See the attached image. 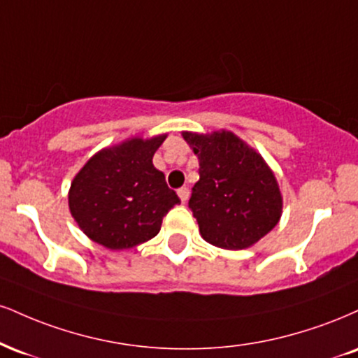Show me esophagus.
<instances>
[{"label": "esophagus", "mask_w": 358, "mask_h": 358, "mask_svg": "<svg viewBox=\"0 0 358 358\" xmlns=\"http://www.w3.org/2000/svg\"><path fill=\"white\" fill-rule=\"evenodd\" d=\"M178 196H180V200H182L183 203H185V201L188 200V196H190V190H188L187 187H182V188H180V190H178Z\"/></svg>", "instance_id": "esophagus-1"}]
</instances>
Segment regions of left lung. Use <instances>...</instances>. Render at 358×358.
<instances>
[{
    "instance_id": "left-lung-1",
    "label": "left lung",
    "mask_w": 358,
    "mask_h": 358,
    "mask_svg": "<svg viewBox=\"0 0 358 358\" xmlns=\"http://www.w3.org/2000/svg\"><path fill=\"white\" fill-rule=\"evenodd\" d=\"M182 135L200 162V180L188 201L200 235L220 248L252 247L282 217V193L273 171L231 131Z\"/></svg>"
}]
</instances>
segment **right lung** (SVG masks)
<instances>
[{
  "mask_svg": "<svg viewBox=\"0 0 358 358\" xmlns=\"http://www.w3.org/2000/svg\"><path fill=\"white\" fill-rule=\"evenodd\" d=\"M166 135L130 138L93 155L71 182L70 212L93 242L127 250L158 235L163 217L180 203L153 155Z\"/></svg>",
  "mask_w": 358,
  "mask_h": 358,
  "instance_id": "1",
  "label": "right lung"
}]
</instances>
